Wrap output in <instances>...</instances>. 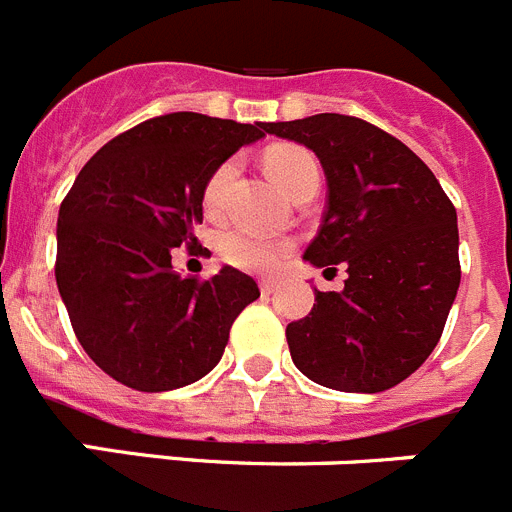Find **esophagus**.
<instances>
[{
    "instance_id": "34e87169",
    "label": "esophagus",
    "mask_w": 512,
    "mask_h": 512,
    "mask_svg": "<svg viewBox=\"0 0 512 512\" xmlns=\"http://www.w3.org/2000/svg\"><path fill=\"white\" fill-rule=\"evenodd\" d=\"M275 288H278V285H275V280H262V283H260L262 296H270V293H273Z\"/></svg>"
}]
</instances>
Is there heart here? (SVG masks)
<instances>
[{"label": "heart", "instance_id": "obj_1", "mask_svg": "<svg viewBox=\"0 0 512 512\" xmlns=\"http://www.w3.org/2000/svg\"><path fill=\"white\" fill-rule=\"evenodd\" d=\"M267 173L280 183L288 196H296L306 183H319V163L301 145H275L265 153ZM237 176V160H224L209 176L204 186V206L209 211H219L224 204V193L229 183ZM290 250L288 242L267 239L250 232H227L219 239V255L224 262L250 270V273H273L283 262L285 252Z\"/></svg>", "mask_w": 512, "mask_h": 512}]
</instances>
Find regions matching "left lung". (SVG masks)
Listing matches in <instances>:
<instances>
[{
  "label": "left lung",
  "mask_w": 512,
  "mask_h": 512,
  "mask_svg": "<svg viewBox=\"0 0 512 512\" xmlns=\"http://www.w3.org/2000/svg\"><path fill=\"white\" fill-rule=\"evenodd\" d=\"M267 132L324 168L326 211L303 260L347 267L344 290H316L285 329L293 365L344 393L393 388L434 352L457 298V209L411 147L365 119L313 114Z\"/></svg>",
  "instance_id": "1"
}]
</instances>
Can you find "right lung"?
Returning a JSON list of instances; mask_svg holds the SVG:
<instances>
[{"instance_id":"obj_1","label":"right lung","mask_w":512,"mask_h":512,"mask_svg":"<svg viewBox=\"0 0 512 512\" xmlns=\"http://www.w3.org/2000/svg\"><path fill=\"white\" fill-rule=\"evenodd\" d=\"M265 132V122L196 112L153 117L101 147L63 199L55 283L81 347L127 388L163 393L201 380L234 319L260 298L234 267L181 278L173 247L199 245L206 181Z\"/></svg>"}]
</instances>
